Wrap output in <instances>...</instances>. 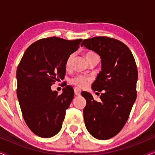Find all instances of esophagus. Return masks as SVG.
I'll list each match as a JSON object with an SVG mask.
<instances>
[{
  "label": "esophagus",
  "mask_w": 155,
  "mask_h": 155,
  "mask_svg": "<svg viewBox=\"0 0 155 155\" xmlns=\"http://www.w3.org/2000/svg\"><path fill=\"white\" fill-rule=\"evenodd\" d=\"M74 92H75V94L76 95H78V96H79L80 94V93H81V90L79 87H75L74 88Z\"/></svg>",
  "instance_id": "esophagus-1"
}]
</instances>
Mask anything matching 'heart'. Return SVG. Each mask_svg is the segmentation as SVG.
<instances>
[{
	"instance_id": "1",
	"label": "heart",
	"mask_w": 155,
	"mask_h": 155,
	"mask_svg": "<svg viewBox=\"0 0 155 155\" xmlns=\"http://www.w3.org/2000/svg\"><path fill=\"white\" fill-rule=\"evenodd\" d=\"M85 56H86L87 60H88V59L92 58H93V57H96L98 56H97V55L95 54L94 52L89 51L87 53ZM73 57H74L73 54H71L68 57V58L66 60V63H65V66H66L67 68H68L71 66L72 60H73ZM90 81H91V78L88 77V76H85L84 75H78L77 76H75V78H73V79L71 80L72 83L75 84V85H77V86L82 87L87 85V84H89V82H90Z\"/></svg>"
}]
</instances>
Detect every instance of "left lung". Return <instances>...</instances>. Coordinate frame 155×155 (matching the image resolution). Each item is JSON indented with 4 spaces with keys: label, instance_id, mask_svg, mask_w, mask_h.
<instances>
[{
    "label": "left lung",
    "instance_id": "left-lung-1",
    "mask_svg": "<svg viewBox=\"0 0 155 155\" xmlns=\"http://www.w3.org/2000/svg\"><path fill=\"white\" fill-rule=\"evenodd\" d=\"M85 46L99 55L101 71L92 84L94 91L101 92V101L92 95L82 92L87 104L83 109L84 124L95 138H111L126 124L137 97V69L134 57L123 42L107 37L83 40Z\"/></svg>",
    "mask_w": 155,
    "mask_h": 155
}]
</instances>
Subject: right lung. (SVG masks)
<instances>
[{"label":"right lung","mask_w":155,"mask_h":155,"mask_svg":"<svg viewBox=\"0 0 155 155\" xmlns=\"http://www.w3.org/2000/svg\"><path fill=\"white\" fill-rule=\"evenodd\" d=\"M81 41L56 37L38 40L27 48L19 63L17 96L27 126L38 136L48 138L61 130L74 90L67 85L58 94L51 86L64 78L68 57Z\"/></svg>","instance_id":"add662e5"}]
</instances>
